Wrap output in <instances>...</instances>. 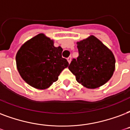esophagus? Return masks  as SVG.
Here are the masks:
<instances>
[{
  "label": "esophagus",
  "mask_w": 130,
  "mask_h": 130,
  "mask_svg": "<svg viewBox=\"0 0 130 130\" xmlns=\"http://www.w3.org/2000/svg\"><path fill=\"white\" fill-rule=\"evenodd\" d=\"M71 61H72V56H69L68 58H67V61L69 62V63H71Z\"/></svg>",
  "instance_id": "1"
}]
</instances>
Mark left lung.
<instances>
[{
  "mask_svg": "<svg viewBox=\"0 0 130 130\" xmlns=\"http://www.w3.org/2000/svg\"><path fill=\"white\" fill-rule=\"evenodd\" d=\"M78 54L69 69L77 82L88 89H95L111 78L115 68L112 52L93 35L77 42Z\"/></svg>",
  "mask_w": 130,
  "mask_h": 130,
  "instance_id": "8db88e82",
  "label": "left lung"
}]
</instances>
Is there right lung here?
<instances>
[{"label": "right lung", "instance_id": "obj_1", "mask_svg": "<svg viewBox=\"0 0 130 130\" xmlns=\"http://www.w3.org/2000/svg\"><path fill=\"white\" fill-rule=\"evenodd\" d=\"M61 46L42 33L22 45L17 52V69L26 83L38 89H47L56 82L69 63L62 57Z\"/></svg>", "mask_w": 130, "mask_h": 130}]
</instances>
